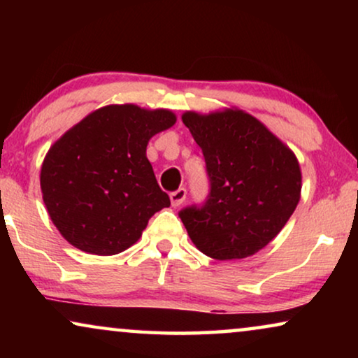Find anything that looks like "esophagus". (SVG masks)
<instances>
[{"instance_id":"obj_1","label":"esophagus","mask_w":358,"mask_h":358,"mask_svg":"<svg viewBox=\"0 0 358 358\" xmlns=\"http://www.w3.org/2000/svg\"><path fill=\"white\" fill-rule=\"evenodd\" d=\"M185 197H187V190H185L184 187H179L178 190H174V192L169 194V199H171V203H173V207H179V205L185 200Z\"/></svg>"}]
</instances>
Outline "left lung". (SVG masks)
<instances>
[{"label":"left lung","mask_w":358,"mask_h":358,"mask_svg":"<svg viewBox=\"0 0 358 358\" xmlns=\"http://www.w3.org/2000/svg\"><path fill=\"white\" fill-rule=\"evenodd\" d=\"M182 122L202 148L210 179L207 202L179 213L190 239L218 261L252 256L282 231L300 202L295 153L236 107L187 110Z\"/></svg>","instance_id":"obj_1"}]
</instances>
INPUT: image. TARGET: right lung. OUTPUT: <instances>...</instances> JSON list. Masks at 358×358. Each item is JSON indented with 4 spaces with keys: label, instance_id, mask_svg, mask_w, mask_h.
<instances>
[{
    "label": "right lung",
    "instance_id": "add662e5",
    "mask_svg": "<svg viewBox=\"0 0 358 358\" xmlns=\"http://www.w3.org/2000/svg\"><path fill=\"white\" fill-rule=\"evenodd\" d=\"M176 124L168 109L101 107L50 146L41 169L48 217L71 246L112 256L141 238L148 220L169 207L146 146Z\"/></svg>",
    "mask_w": 358,
    "mask_h": 358
}]
</instances>
